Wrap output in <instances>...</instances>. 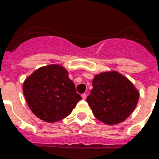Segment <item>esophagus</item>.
<instances>
[{
	"mask_svg": "<svg viewBox=\"0 0 159 159\" xmlns=\"http://www.w3.org/2000/svg\"><path fill=\"white\" fill-rule=\"evenodd\" d=\"M81 98H82V99H86V98H87V95H86V93H82L81 94Z\"/></svg>",
	"mask_w": 159,
	"mask_h": 159,
	"instance_id": "esophagus-1",
	"label": "esophagus"
}]
</instances>
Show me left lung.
Listing matches in <instances>:
<instances>
[{"label": "left lung", "mask_w": 159, "mask_h": 159, "mask_svg": "<svg viewBox=\"0 0 159 159\" xmlns=\"http://www.w3.org/2000/svg\"><path fill=\"white\" fill-rule=\"evenodd\" d=\"M139 98V91L133 84L119 73L112 71L95 76L86 102L97 119L115 125L130 115Z\"/></svg>", "instance_id": "1"}]
</instances>
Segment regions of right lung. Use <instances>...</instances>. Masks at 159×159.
<instances>
[{
  "label": "right lung",
  "mask_w": 159,
  "mask_h": 159,
  "mask_svg": "<svg viewBox=\"0 0 159 159\" xmlns=\"http://www.w3.org/2000/svg\"><path fill=\"white\" fill-rule=\"evenodd\" d=\"M68 71L59 65H49L34 71L23 84L29 107L38 118L55 122L71 114L81 99Z\"/></svg>",
  "instance_id": "add662e5"
}]
</instances>
